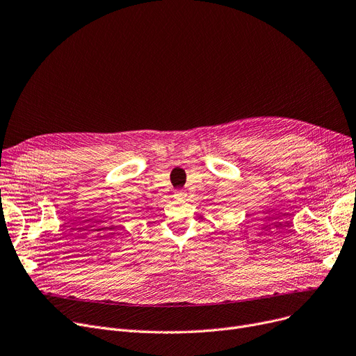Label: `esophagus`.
<instances>
[{"label": "esophagus", "mask_w": 356, "mask_h": 356, "mask_svg": "<svg viewBox=\"0 0 356 356\" xmlns=\"http://www.w3.org/2000/svg\"><path fill=\"white\" fill-rule=\"evenodd\" d=\"M175 196H176L177 199H183V197L186 196V192H184V191H176V192H175Z\"/></svg>", "instance_id": "esophagus-1"}]
</instances>
